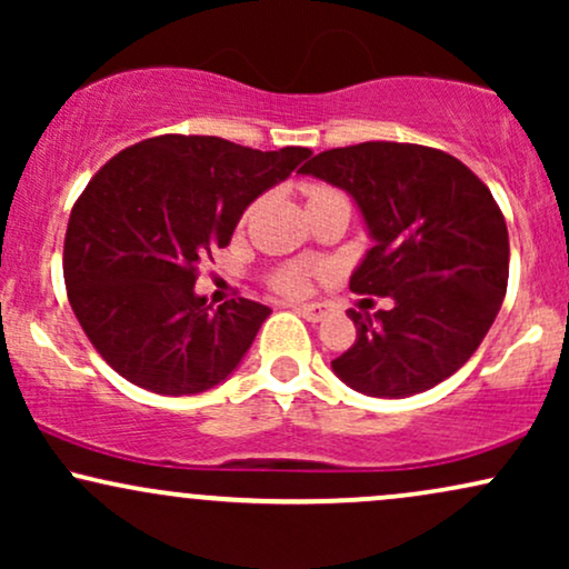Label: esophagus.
Returning a JSON list of instances; mask_svg holds the SVG:
<instances>
[{
  "mask_svg": "<svg viewBox=\"0 0 569 569\" xmlns=\"http://www.w3.org/2000/svg\"><path fill=\"white\" fill-rule=\"evenodd\" d=\"M293 310H297L299 316L305 318V321L318 323V321H323L326 316H329V312H331V305H323V302H312V305H293Z\"/></svg>",
  "mask_w": 569,
  "mask_h": 569,
  "instance_id": "1",
  "label": "esophagus"
}]
</instances>
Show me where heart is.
Wrapping results in <instances>:
<instances>
[{"mask_svg": "<svg viewBox=\"0 0 569 569\" xmlns=\"http://www.w3.org/2000/svg\"><path fill=\"white\" fill-rule=\"evenodd\" d=\"M329 194H337V192H331V189H326V187H310V189H307V202L329 198ZM305 280H307V272L302 270V267H289V270L280 272V276L276 278V283H278L280 291L299 293L305 289Z\"/></svg>", "mask_w": 569, "mask_h": 569, "instance_id": "obj_1", "label": "heart"}]
</instances>
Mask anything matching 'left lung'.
I'll use <instances>...</instances> for the list:
<instances>
[{"label": "left lung", "instance_id": "8db88e82", "mask_svg": "<svg viewBox=\"0 0 569 569\" xmlns=\"http://www.w3.org/2000/svg\"><path fill=\"white\" fill-rule=\"evenodd\" d=\"M345 189L371 248L356 293L390 310H350L356 342L331 361L348 388L407 398L452 377L498 316L508 286V230L485 181L441 149L367 141L316 154L299 171Z\"/></svg>", "mask_w": 569, "mask_h": 569}]
</instances>
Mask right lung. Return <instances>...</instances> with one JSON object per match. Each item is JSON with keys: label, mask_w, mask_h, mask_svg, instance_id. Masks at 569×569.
I'll return each mask as SVG.
<instances>
[{"label": "right lung", "mask_w": 569, "mask_h": 569, "mask_svg": "<svg viewBox=\"0 0 569 569\" xmlns=\"http://www.w3.org/2000/svg\"><path fill=\"white\" fill-rule=\"evenodd\" d=\"M310 154L154 136L90 179L71 208L63 280L82 331L117 375L160 396H192L240 367L272 310L243 297L211 307L194 293L198 264Z\"/></svg>", "instance_id": "obj_1"}]
</instances>
